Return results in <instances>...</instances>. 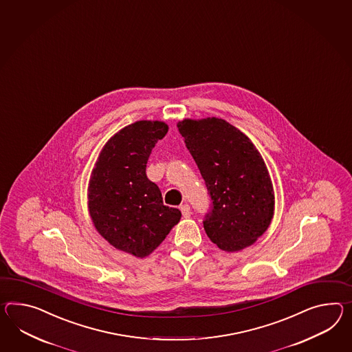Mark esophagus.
<instances>
[{"label":"esophagus","mask_w":352,"mask_h":352,"mask_svg":"<svg viewBox=\"0 0 352 352\" xmlns=\"http://www.w3.org/2000/svg\"><path fill=\"white\" fill-rule=\"evenodd\" d=\"M180 211H182V214H183L184 219H188L189 216H190V207L187 204L180 206Z\"/></svg>","instance_id":"esophagus-1"}]
</instances>
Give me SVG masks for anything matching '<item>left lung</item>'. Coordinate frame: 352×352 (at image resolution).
<instances>
[{
    "label": "left lung",
    "mask_w": 352,
    "mask_h": 352,
    "mask_svg": "<svg viewBox=\"0 0 352 352\" xmlns=\"http://www.w3.org/2000/svg\"><path fill=\"white\" fill-rule=\"evenodd\" d=\"M177 127L212 201L204 221L207 236L225 252L254 244L274 214L272 180L257 147L240 129L216 117L186 118Z\"/></svg>",
    "instance_id": "obj_1"
}]
</instances>
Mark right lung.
<instances>
[{"label":"right lung","mask_w":352,"mask_h":352,"mask_svg":"<svg viewBox=\"0 0 352 352\" xmlns=\"http://www.w3.org/2000/svg\"><path fill=\"white\" fill-rule=\"evenodd\" d=\"M162 120H138L103 146L91 170L87 208L96 232L114 248L145 258L179 223L178 208L164 206L159 187L146 177L147 159L168 132Z\"/></svg>","instance_id":"add662e5"}]
</instances>
